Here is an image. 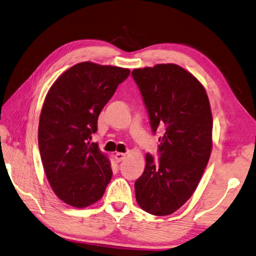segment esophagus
Returning a JSON list of instances; mask_svg holds the SVG:
<instances>
[{
	"label": "esophagus",
	"mask_w": 256,
	"mask_h": 256,
	"mask_svg": "<svg viewBox=\"0 0 256 256\" xmlns=\"http://www.w3.org/2000/svg\"><path fill=\"white\" fill-rule=\"evenodd\" d=\"M125 156H126V154L124 152H116L115 154V160L117 163H120V162H122L125 158Z\"/></svg>",
	"instance_id": "esophagus-1"
}]
</instances>
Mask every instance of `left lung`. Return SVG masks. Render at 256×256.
I'll return each mask as SVG.
<instances>
[{
    "label": "left lung",
    "mask_w": 256,
    "mask_h": 256,
    "mask_svg": "<svg viewBox=\"0 0 256 256\" xmlns=\"http://www.w3.org/2000/svg\"><path fill=\"white\" fill-rule=\"evenodd\" d=\"M154 134L162 132L158 157L146 156L136 198L152 216H168L192 197L212 150V112L202 85L174 64L134 70Z\"/></svg>",
    "instance_id": "obj_1"
}]
</instances>
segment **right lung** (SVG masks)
Masks as SVG:
<instances>
[{"label": "right lung", "instance_id": "obj_1", "mask_svg": "<svg viewBox=\"0 0 256 256\" xmlns=\"http://www.w3.org/2000/svg\"><path fill=\"white\" fill-rule=\"evenodd\" d=\"M128 75L126 68L80 62L48 92L38 124L40 160L48 184L68 205L99 200L112 179L109 160L90 140L101 110Z\"/></svg>", "mask_w": 256, "mask_h": 256}]
</instances>
